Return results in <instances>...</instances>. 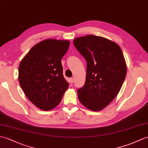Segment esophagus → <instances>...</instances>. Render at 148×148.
I'll list each match as a JSON object with an SVG mask.
<instances>
[{
	"instance_id": "obj_1",
	"label": "esophagus",
	"mask_w": 148,
	"mask_h": 148,
	"mask_svg": "<svg viewBox=\"0 0 148 148\" xmlns=\"http://www.w3.org/2000/svg\"><path fill=\"white\" fill-rule=\"evenodd\" d=\"M70 82L71 84H73L74 82V79L73 78H70Z\"/></svg>"
}]
</instances>
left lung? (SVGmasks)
Wrapping results in <instances>:
<instances>
[{
    "instance_id": "obj_1",
    "label": "left lung",
    "mask_w": 148,
    "mask_h": 148,
    "mask_svg": "<svg viewBox=\"0 0 148 148\" xmlns=\"http://www.w3.org/2000/svg\"><path fill=\"white\" fill-rule=\"evenodd\" d=\"M73 43L87 62L85 84L77 90L79 100L91 110H101L116 97L125 80L122 51L112 41L92 35L76 38Z\"/></svg>"
}]
</instances>
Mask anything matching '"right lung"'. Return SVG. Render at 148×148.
Segmentation results:
<instances>
[{"mask_svg":"<svg viewBox=\"0 0 148 148\" xmlns=\"http://www.w3.org/2000/svg\"><path fill=\"white\" fill-rule=\"evenodd\" d=\"M69 44V40L42 41L30 49L19 64L21 87L29 100L44 111L59 104L69 88L61 60Z\"/></svg>","mask_w":148,"mask_h":148,"instance_id":"right-lung-1","label":"right lung"}]
</instances>
